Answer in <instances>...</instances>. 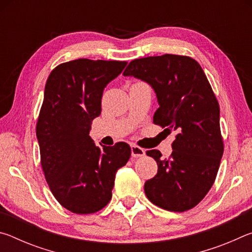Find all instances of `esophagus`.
Masks as SVG:
<instances>
[{"label":"esophagus","mask_w":252,"mask_h":252,"mask_svg":"<svg viewBox=\"0 0 252 252\" xmlns=\"http://www.w3.org/2000/svg\"><path fill=\"white\" fill-rule=\"evenodd\" d=\"M131 155L134 158L143 157L144 155H146V151H144L142 148L135 146V144H131Z\"/></svg>","instance_id":"esophagus-1"}]
</instances>
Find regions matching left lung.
<instances>
[{
  "instance_id": "left-lung-1",
  "label": "left lung",
  "mask_w": 252,
  "mask_h": 252,
  "mask_svg": "<svg viewBox=\"0 0 252 252\" xmlns=\"http://www.w3.org/2000/svg\"><path fill=\"white\" fill-rule=\"evenodd\" d=\"M123 75L151 85L160 105L153 123L177 131L169 159H161L158 150L147 151L158 173L144 183V192L164 210H190L211 189L223 155L220 108L211 85L199 63L186 55L135 59Z\"/></svg>"
}]
</instances>
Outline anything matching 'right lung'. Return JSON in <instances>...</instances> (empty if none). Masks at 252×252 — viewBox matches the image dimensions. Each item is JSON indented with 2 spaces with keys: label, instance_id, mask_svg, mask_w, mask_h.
<instances>
[{
  "label": "right lung",
  "instance_id": "1",
  "mask_svg": "<svg viewBox=\"0 0 252 252\" xmlns=\"http://www.w3.org/2000/svg\"><path fill=\"white\" fill-rule=\"evenodd\" d=\"M126 63L78 59L59 64L46 80L36 123L41 165L54 198L73 213L104 208L117 171L130 159L129 144L100 148L89 135L104 88Z\"/></svg>",
  "mask_w": 252,
  "mask_h": 252
}]
</instances>
